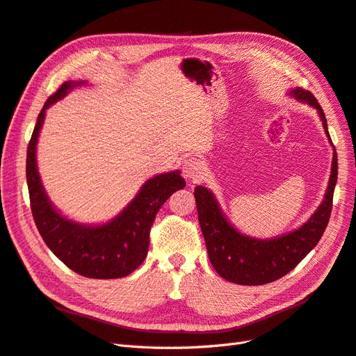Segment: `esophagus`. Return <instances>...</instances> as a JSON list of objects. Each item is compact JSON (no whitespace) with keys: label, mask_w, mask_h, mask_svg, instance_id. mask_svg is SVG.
Returning a JSON list of instances; mask_svg holds the SVG:
<instances>
[{"label":"esophagus","mask_w":356,"mask_h":356,"mask_svg":"<svg viewBox=\"0 0 356 356\" xmlns=\"http://www.w3.org/2000/svg\"><path fill=\"white\" fill-rule=\"evenodd\" d=\"M182 170H184V175L188 179L199 181L204 174V165L200 159L190 157L184 161V165H182Z\"/></svg>","instance_id":"esophagus-1"}]
</instances>
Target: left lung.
Returning <instances> with one entry per match:
<instances>
[{"label": "left lung", "instance_id": "8db88e82", "mask_svg": "<svg viewBox=\"0 0 356 356\" xmlns=\"http://www.w3.org/2000/svg\"><path fill=\"white\" fill-rule=\"evenodd\" d=\"M293 96L318 110L331 143L324 110L309 90L294 89ZM332 144V143H331ZM337 182V153L334 149L330 184L324 202L296 232L275 239L261 241L243 236L225 220L212 193L202 186L195 188L197 217L212 267L229 282L239 285H264L285 276L314 250L324 234L332 209L334 187Z\"/></svg>", "mask_w": 356, "mask_h": 356}]
</instances>
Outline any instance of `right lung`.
I'll list each match as a JSON object with an SVG mask.
<instances>
[{
  "mask_svg": "<svg viewBox=\"0 0 356 356\" xmlns=\"http://www.w3.org/2000/svg\"><path fill=\"white\" fill-rule=\"evenodd\" d=\"M75 84H83V81L62 83L60 88L49 96L29 139L26 182L32 217L50 251L75 273L93 279L123 277L136 270L145 260L149 230L156 220V213L172 193L186 187V181L179 175V170L148 179L138 196L118 217L98 227H88L63 218L51 207L42 190L35 147L46 110L53 102L63 98Z\"/></svg>",
  "mask_w": 356,
  "mask_h": 356,
  "instance_id": "1",
  "label": "right lung"
}]
</instances>
